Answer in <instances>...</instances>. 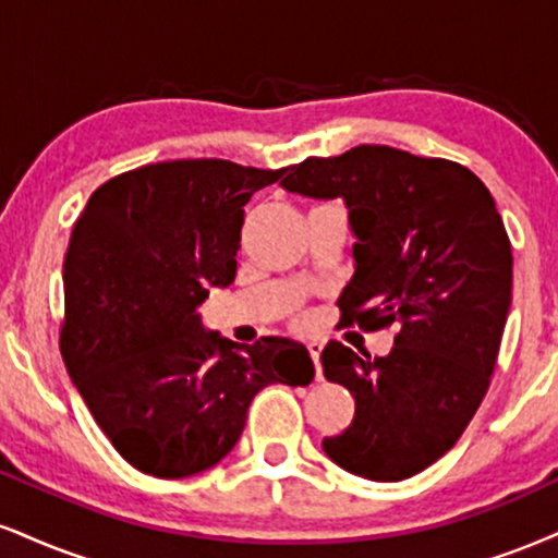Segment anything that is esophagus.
I'll return each mask as SVG.
<instances>
[{"label": "esophagus", "instance_id": "esophagus-1", "mask_svg": "<svg viewBox=\"0 0 558 558\" xmlns=\"http://www.w3.org/2000/svg\"><path fill=\"white\" fill-rule=\"evenodd\" d=\"M308 355L314 361V372H317V379H322V366H319V355H322V345L319 343H308Z\"/></svg>", "mask_w": 558, "mask_h": 558}]
</instances>
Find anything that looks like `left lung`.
Returning a JSON list of instances; mask_svg holds the SVG:
<instances>
[{"label": "left lung", "mask_w": 558, "mask_h": 558, "mask_svg": "<svg viewBox=\"0 0 558 558\" xmlns=\"http://www.w3.org/2000/svg\"><path fill=\"white\" fill-rule=\"evenodd\" d=\"M280 186L348 207L355 270L340 322L398 327L379 359L338 340L325 345V377L353 395L355 413L322 449L361 478H411L460 439L499 355L512 246L492 192L465 166L387 145L306 158Z\"/></svg>", "instance_id": "obj_1"}]
</instances>
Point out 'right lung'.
<instances>
[{
    "label": "right lung",
    "instance_id": "add662e5",
    "mask_svg": "<svg viewBox=\"0 0 558 558\" xmlns=\"http://www.w3.org/2000/svg\"><path fill=\"white\" fill-rule=\"evenodd\" d=\"M231 160H166L93 192L64 257V366L117 452L186 478L236 447L254 395L314 379L296 340L205 330L210 288L236 278L244 205L283 177Z\"/></svg>",
    "mask_w": 558,
    "mask_h": 558
}]
</instances>
